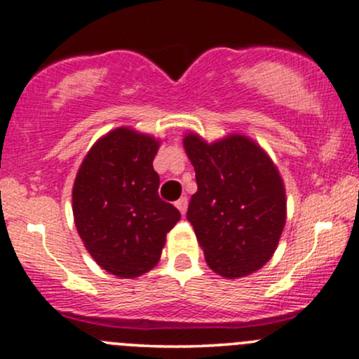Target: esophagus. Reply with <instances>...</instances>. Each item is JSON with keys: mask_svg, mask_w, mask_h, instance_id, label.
<instances>
[{"mask_svg": "<svg viewBox=\"0 0 359 359\" xmlns=\"http://www.w3.org/2000/svg\"><path fill=\"white\" fill-rule=\"evenodd\" d=\"M175 206H177V210L182 212V215H186V211H187V198H180L175 203Z\"/></svg>", "mask_w": 359, "mask_h": 359, "instance_id": "obj_1", "label": "esophagus"}]
</instances>
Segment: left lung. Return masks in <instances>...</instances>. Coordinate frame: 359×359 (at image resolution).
<instances>
[{"mask_svg": "<svg viewBox=\"0 0 359 359\" xmlns=\"http://www.w3.org/2000/svg\"><path fill=\"white\" fill-rule=\"evenodd\" d=\"M184 148L198 182L187 219L208 266L230 279L261 269L286 222L285 186L273 160L240 135L208 144L189 133Z\"/></svg>", "mask_w": 359, "mask_h": 359, "instance_id": "1", "label": "left lung"}]
</instances>
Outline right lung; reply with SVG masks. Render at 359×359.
I'll return each mask as SVG.
<instances>
[{
  "label": "right lung",
  "instance_id": "obj_1",
  "mask_svg": "<svg viewBox=\"0 0 359 359\" xmlns=\"http://www.w3.org/2000/svg\"><path fill=\"white\" fill-rule=\"evenodd\" d=\"M158 141L117 128L85 156L73 186L74 224L86 250L107 273L136 278L160 261L180 212L158 196L153 170Z\"/></svg>",
  "mask_w": 359,
  "mask_h": 359
}]
</instances>
